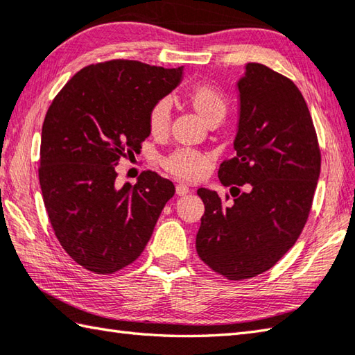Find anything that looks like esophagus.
<instances>
[{
    "label": "esophagus",
    "instance_id": "1",
    "mask_svg": "<svg viewBox=\"0 0 355 355\" xmlns=\"http://www.w3.org/2000/svg\"><path fill=\"white\" fill-rule=\"evenodd\" d=\"M187 193H190V187L187 184H178L176 185V195L178 196H185Z\"/></svg>",
    "mask_w": 355,
    "mask_h": 355
}]
</instances>
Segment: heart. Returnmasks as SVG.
I'll return each mask as SVG.
<instances>
[{
  "label": "heart",
  "mask_w": 355,
  "mask_h": 355,
  "mask_svg": "<svg viewBox=\"0 0 355 355\" xmlns=\"http://www.w3.org/2000/svg\"><path fill=\"white\" fill-rule=\"evenodd\" d=\"M185 100L193 111L210 126L220 123L227 114L224 94L210 85H196L187 91ZM171 106L168 100H159L148 112V130L155 139H164L170 131ZM164 168L184 180H196L210 166V156L190 148H180L162 159Z\"/></svg>",
  "instance_id": "1"
}]
</instances>
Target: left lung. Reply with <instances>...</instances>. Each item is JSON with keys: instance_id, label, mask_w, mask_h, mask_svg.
<instances>
[{"instance_id": "left-lung-1", "label": "left lung", "mask_w": 355, "mask_h": 355, "mask_svg": "<svg viewBox=\"0 0 355 355\" xmlns=\"http://www.w3.org/2000/svg\"><path fill=\"white\" fill-rule=\"evenodd\" d=\"M236 86V156L218 171L235 199L224 204L216 191L199 189L205 211L196 235L199 258L235 282L269 270L295 244L322 165L311 112L292 80L247 63Z\"/></svg>"}]
</instances>
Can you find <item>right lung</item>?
<instances>
[{
  "instance_id": "right-lung-1",
  "label": "right lung",
  "mask_w": 355,
  "mask_h": 355,
  "mask_svg": "<svg viewBox=\"0 0 355 355\" xmlns=\"http://www.w3.org/2000/svg\"><path fill=\"white\" fill-rule=\"evenodd\" d=\"M184 68L111 60L78 71L46 112L40 187L55 236L66 253L96 273L136 261L165 204L171 180L144 171L116 185V166L150 136L151 106L176 88Z\"/></svg>"
}]
</instances>
